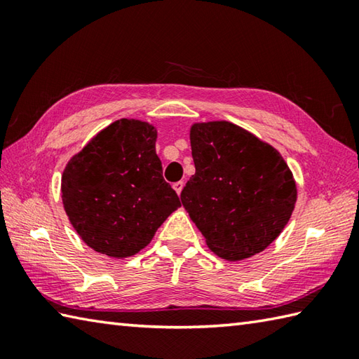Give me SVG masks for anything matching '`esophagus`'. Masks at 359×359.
Here are the masks:
<instances>
[{"instance_id":"esophagus-1","label":"esophagus","mask_w":359,"mask_h":359,"mask_svg":"<svg viewBox=\"0 0 359 359\" xmlns=\"http://www.w3.org/2000/svg\"><path fill=\"white\" fill-rule=\"evenodd\" d=\"M172 188H174V191L180 196L182 189H184V182H175V184L172 185Z\"/></svg>"}]
</instances>
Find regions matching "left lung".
I'll return each mask as SVG.
<instances>
[{
  "instance_id": "left-lung-1",
  "label": "left lung",
  "mask_w": 359,
  "mask_h": 359,
  "mask_svg": "<svg viewBox=\"0 0 359 359\" xmlns=\"http://www.w3.org/2000/svg\"><path fill=\"white\" fill-rule=\"evenodd\" d=\"M196 174L180 199L208 248L226 261L261 253L292 217L297 189L278 149L225 120L194 123Z\"/></svg>"
}]
</instances>
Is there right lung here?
Returning a JSON list of instances; mask_svg holds the SVG:
<instances>
[{"label":"right lung","instance_id":"right-lung-1","mask_svg":"<svg viewBox=\"0 0 359 359\" xmlns=\"http://www.w3.org/2000/svg\"><path fill=\"white\" fill-rule=\"evenodd\" d=\"M156 140L157 129L148 121L120 118L67 162L62 175L65 211L98 253L134 256L180 207L162 175Z\"/></svg>","mask_w":359,"mask_h":359}]
</instances>
